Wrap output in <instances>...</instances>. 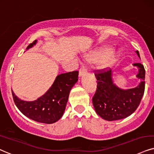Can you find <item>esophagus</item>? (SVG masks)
<instances>
[{"label": "esophagus", "mask_w": 154, "mask_h": 154, "mask_svg": "<svg viewBox=\"0 0 154 154\" xmlns=\"http://www.w3.org/2000/svg\"><path fill=\"white\" fill-rule=\"evenodd\" d=\"M87 73V69L85 67H82L80 68V69H79V77H82L83 75H86Z\"/></svg>", "instance_id": "1"}]
</instances>
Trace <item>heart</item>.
<instances>
[{
  "mask_svg": "<svg viewBox=\"0 0 154 154\" xmlns=\"http://www.w3.org/2000/svg\"><path fill=\"white\" fill-rule=\"evenodd\" d=\"M121 56V52L113 51L111 46H104L100 49L92 52L87 55V58L91 61L102 63L103 65L111 67L116 63Z\"/></svg>",
  "mask_w": 154,
  "mask_h": 154,
  "instance_id": "obj_1",
  "label": "heart"
}]
</instances>
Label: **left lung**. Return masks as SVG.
Wrapping results in <instances>:
<instances>
[{
	"label": "left lung",
	"mask_w": 154,
	"mask_h": 154,
	"mask_svg": "<svg viewBox=\"0 0 154 154\" xmlns=\"http://www.w3.org/2000/svg\"><path fill=\"white\" fill-rule=\"evenodd\" d=\"M136 53L140 58L138 50ZM138 68L136 77L141 82L136 87L122 89L114 83L113 72L96 73L97 89L92 98L95 112L106 121H115L129 116L137 110L144 94L145 69L141 63L133 64Z\"/></svg>",
	"instance_id": "1"
}]
</instances>
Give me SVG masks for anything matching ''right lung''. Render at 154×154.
Here are the masks:
<instances>
[{
	"instance_id": "1",
	"label": "right lung",
	"mask_w": 154,
	"mask_h": 154,
	"mask_svg": "<svg viewBox=\"0 0 154 154\" xmlns=\"http://www.w3.org/2000/svg\"><path fill=\"white\" fill-rule=\"evenodd\" d=\"M35 40L26 50L35 45ZM78 71L57 75L50 88L42 96L34 101H24L17 97L12 90L13 100L21 112L30 119L44 124H53L63 116L69 92L78 80Z\"/></svg>"
}]
</instances>
